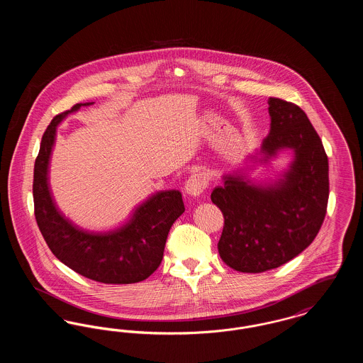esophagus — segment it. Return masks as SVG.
<instances>
[{
  "mask_svg": "<svg viewBox=\"0 0 363 363\" xmlns=\"http://www.w3.org/2000/svg\"><path fill=\"white\" fill-rule=\"evenodd\" d=\"M207 188V179L203 174L197 173L190 175L189 179L186 181L185 189L190 196H200Z\"/></svg>",
  "mask_w": 363,
  "mask_h": 363,
  "instance_id": "34e87169",
  "label": "esophagus"
}]
</instances>
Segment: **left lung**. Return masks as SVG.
Instances as JSON below:
<instances>
[{"mask_svg":"<svg viewBox=\"0 0 363 363\" xmlns=\"http://www.w3.org/2000/svg\"><path fill=\"white\" fill-rule=\"evenodd\" d=\"M271 132L262 151L275 155L293 148L295 159L286 179L256 188L240 177H225L211 193L225 218L218 250L240 272L277 268L303 252L325 219L329 197L328 156L305 111L280 98L268 99Z\"/></svg>","mask_w":363,"mask_h":363,"instance_id":"obj_1","label":"left lung"}]
</instances>
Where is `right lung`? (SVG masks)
Listing matches in <instances>:
<instances>
[{"instance_id": "right-lung-1", "label": "right lung", "mask_w": 363, "mask_h": 363, "mask_svg": "<svg viewBox=\"0 0 363 363\" xmlns=\"http://www.w3.org/2000/svg\"><path fill=\"white\" fill-rule=\"evenodd\" d=\"M88 104H76L57 114L42 136L33 182L35 219L52 255L74 272L104 284L138 283L160 265L169 231L185 211L182 194L178 190L156 193L128 225L113 233H86L65 219L52 203L48 164L57 123Z\"/></svg>"}]
</instances>
